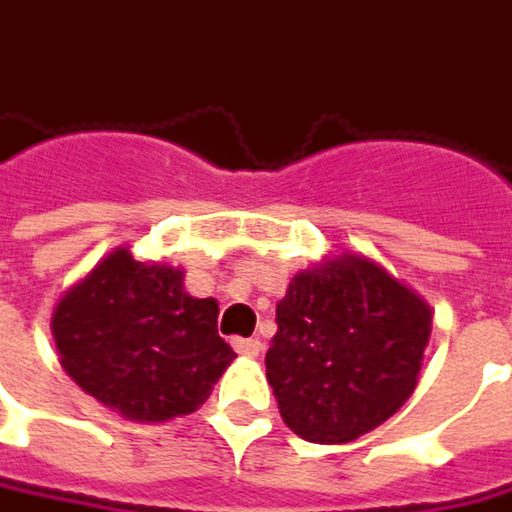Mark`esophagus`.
<instances>
[{"label": "esophagus", "mask_w": 512, "mask_h": 512, "mask_svg": "<svg viewBox=\"0 0 512 512\" xmlns=\"http://www.w3.org/2000/svg\"><path fill=\"white\" fill-rule=\"evenodd\" d=\"M232 346L240 355H246V358H257L263 352V344L257 338H237V341H232Z\"/></svg>", "instance_id": "esophagus-1"}]
</instances>
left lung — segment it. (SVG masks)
Segmentation results:
<instances>
[{
    "label": "left lung",
    "instance_id": "1",
    "mask_svg": "<svg viewBox=\"0 0 512 512\" xmlns=\"http://www.w3.org/2000/svg\"><path fill=\"white\" fill-rule=\"evenodd\" d=\"M275 323L266 378L286 427L312 444H346L412 395L433 309L372 257L338 252L289 280Z\"/></svg>",
    "mask_w": 512,
    "mask_h": 512
}]
</instances>
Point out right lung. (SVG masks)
Wrapping results in <instances>:
<instances>
[{
	"label": "right lung",
	"mask_w": 512,
	"mask_h": 512,
	"mask_svg": "<svg viewBox=\"0 0 512 512\" xmlns=\"http://www.w3.org/2000/svg\"><path fill=\"white\" fill-rule=\"evenodd\" d=\"M186 272L120 246L54 306L59 364L102 407L140 424L194 412L234 361L217 335V300L194 298Z\"/></svg>",
	"instance_id": "right-lung-1"
}]
</instances>
